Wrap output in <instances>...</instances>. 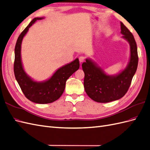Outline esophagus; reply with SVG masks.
Here are the masks:
<instances>
[{
    "label": "esophagus",
    "instance_id": "esophagus-1",
    "mask_svg": "<svg viewBox=\"0 0 150 150\" xmlns=\"http://www.w3.org/2000/svg\"><path fill=\"white\" fill-rule=\"evenodd\" d=\"M79 62H84V57L83 56H80L79 57Z\"/></svg>",
    "mask_w": 150,
    "mask_h": 150
}]
</instances>
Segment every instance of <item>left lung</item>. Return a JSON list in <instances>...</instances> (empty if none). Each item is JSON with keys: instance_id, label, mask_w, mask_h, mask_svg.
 Wrapping results in <instances>:
<instances>
[{"instance_id": "1", "label": "left lung", "mask_w": 150, "mask_h": 150, "mask_svg": "<svg viewBox=\"0 0 150 150\" xmlns=\"http://www.w3.org/2000/svg\"><path fill=\"white\" fill-rule=\"evenodd\" d=\"M122 38L130 46V57L124 70L115 75H108L95 61L86 59L82 64L84 72L85 91L93 100L99 103H108L123 97L130 86L138 64L137 45L134 36L124 24L120 22Z\"/></svg>"}]
</instances>
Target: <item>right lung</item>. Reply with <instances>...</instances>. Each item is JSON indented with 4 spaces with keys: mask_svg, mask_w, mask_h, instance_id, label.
Listing matches in <instances>:
<instances>
[{
    "mask_svg": "<svg viewBox=\"0 0 150 150\" xmlns=\"http://www.w3.org/2000/svg\"><path fill=\"white\" fill-rule=\"evenodd\" d=\"M45 18H35L20 34L16 43L14 72L16 81L26 98L36 103L47 104L55 102L62 95L67 79L79 68V59L59 68L50 78L43 81H36L28 75L21 60V44L24 36L29 28L37 21Z\"/></svg>",
    "mask_w": 150,
    "mask_h": 150,
    "instance_id": "right-lung-1",
    "label": "right lung"
}]
</instances>
